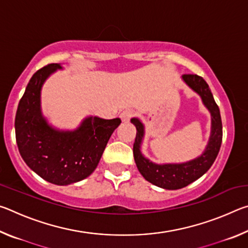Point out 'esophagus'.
I'll return each mask as SVG.
<instances>
[{
    "label": "esophagus",
    "instance_id": "1",
    "mask_svg": "<svg viewBox=\"0 0 248 248\" xmlns=\"http://www.w3.org/2000/svg\"><path fill=\"white\" fill-rule=\"evenodd\" d=\"M133 115H134L133 110H131V109H125V110H124L120 114V118H121V120L124 121V123H125V121H129L130 118H131Z\"/></svg>",
    "mask_w": 248,
    "mask_h": 248
}]
</instances>
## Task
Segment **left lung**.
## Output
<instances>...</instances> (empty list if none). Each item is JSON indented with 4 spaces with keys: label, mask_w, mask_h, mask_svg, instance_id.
I'll return each mask as SVG.
<instances>
[{
    "label": "left lung",
    "mask_w": 248,
    "mask_h": 248,
    "mask_svg": "<svg viewBox=\"0 0 248 248\" xmlns=\"http://www.w3.org/2000/svg\"><path fill=\"white\" fill-rule=\"evenodd\" d=\"M184 82L198 94L202 103L211 114V133L204 152L191 161L179 164H156L143 156L141 143L144 137V125L140 119L132 118L136 125L137 136L133 143V156L138 170L143 177L155 186L164 189L175 190L188 186L200 178L212 166L219 154L222 143V121L220 109L215 102L209 85L204 79L196 74H184Z\"/></svg>",
    "instance_id": "obj_1"
}]
</instances>
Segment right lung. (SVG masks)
<instances>
[{"instance_id":"1","label":"right lung","mask_w":248,"mask_h":248,"mask_svg":"<svg viewBox=\"0 0 248 248\" xmlns=\"http://www.w3.org/2000/svg\"><path fill=\"white\" fill-rule=\"evenodd\" d=\"M61 69V64L51 63L32 75L16 111L15 134L25 163L47 182L65 186L93 173L121 120L91 116L73 131L50 125L41 112V87Z\"/></svg>"}]
</instances>
